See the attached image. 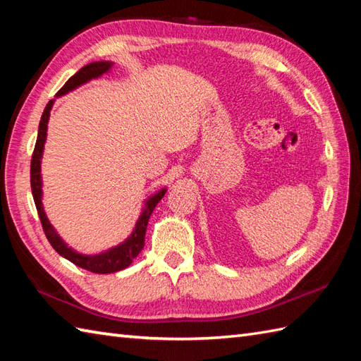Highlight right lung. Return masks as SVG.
I'll return each instance as SVG.
<instances>
[{
  "instance_id": "add662e5",
  "label": "right lung",
  "mask_w": 361,
  "mask_h": 361,
  "mask_svg": "<svg viewBox=\"0 0 361 361\" xmlns=\"http://www.w3.org/2000/svg\"><path fill=\"white\" fill-rule=\"evenodd\" d=\"M113 66L111 62H93L88 63L87 66L80 68V70L75 73L73 78L68 79L65 85L59 90L57 97L62 94H66L68 91H73L78 87L83 85V83L90 82L91 79H97L101 78L102 74L109 73L110 68ZM54 105V99L48 102L46 109L42 114L40 124H38V135H37V142H35V149L32 153V159H30V188H32V197L35 202V208L38 212V217H40L43 231L48 237L49 243L52 245V248L56 250L60 256H63L65 259L70 260L74 265H78L83 270H88L91 273H99V274H106V273H116L124 270L130 264L133 262L135 257L140 255L141 250L144 248V239H145V229H147L149 219L152 216L153 209L158 204L161 198L166 194V188L158 190L155 195L149 197V200H145L144 209L141 212L140 219H137L133 233L130 234V237L119 243L118 247H113L110 250H106L104 252H99V255H80V252L74 251L71 247L62 240V237L57 234L56 229L49 224L48 217H46L44 209H43V203H42V155H43V149H44V142H46V130H48V121H49V114L51 109Z\"/></svg>"
}]
</instances>
